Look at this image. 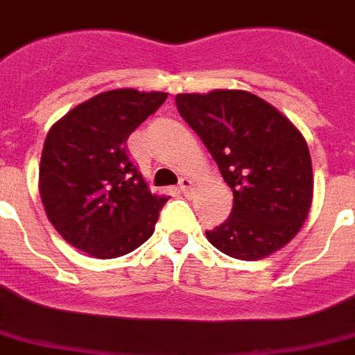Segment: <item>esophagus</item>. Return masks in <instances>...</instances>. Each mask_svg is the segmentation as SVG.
<instances>
[{"label":"esophagus","mask_w":355,"mask_h":355,"mask_svg":"<svg viewBox=\"0 0 355 355\" xmlns=\"http://www.w3.org/2000/svg\"><path fill=\"white\" fill-rule=\"evenodd\" d=\"M178 187H180V191L189 195L193 191V180L189 177H182L180 178V182H178Z\"/></svg>","instance_id":"1"}]
</instances>
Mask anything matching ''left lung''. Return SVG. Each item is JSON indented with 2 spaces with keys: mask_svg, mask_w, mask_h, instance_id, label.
<instances>
[{
  "mask_svg": "<svg viewBox=\"0 0 355 355\" xmlns=\"http://www.w3.org/2000/svg\"><path fill=\"white\" fill-rule=\"evenodd\" d=\"M175 103L233 191L230 217L206 232L207 241L241 261L286 246L313 197L312 158L301 131L272 103L241 89L182 93Z\"/></svg>",
  "mask_w": 355,
  "mask_h": 355,
  "instance_id": "8db88e82",
  "label": "left lung"
}]
</instances>
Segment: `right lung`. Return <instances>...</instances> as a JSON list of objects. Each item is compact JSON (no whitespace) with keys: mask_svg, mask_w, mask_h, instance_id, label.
Returning a JSON list of instances; mask_svg holds the SVG:
<instances>
[{"mask_svg":"<svg viewBox=\"0 0 355 355\" xmlns=\"http://www.w3.org/2000/svg\"><path fill=\"white\" fill-rule=\"evenodd\" d=\"M168 93L114 89L78 103L49 129L40 197L56 232L80 252L116 259L155 232L166 195L151 193L128 157V138Z\"/></svg>","mask_w":355,"mask_h":355,"instance_id":"right-lung-1","label":"right lung"}]
</instances>
